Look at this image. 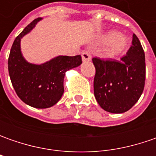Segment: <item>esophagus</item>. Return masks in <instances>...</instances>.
I'll return each mask as SVG.
<instances>
[{"label": "esophagus", "mask_w": 156, "mask_h": 156, "mask_svg": "<svg viewBox=\"0 0 156 156\" xmlns=\"http://www.w3.org/2000/svg\"><path fill=\"white\" fill-rule=\"evenodd\" d=\"M81 58H82V61H83V62H89V61H91V59H92L91 55L87 51L82 52V54H81Z\"/></svg>", "instance_id": "1"}]
</instances>
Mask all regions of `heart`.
<instances>
[{
    "label": "heart",
    "mask_w": 156,
    "mask_h": 156,
    "mask_svg": "<svg viewBox=\"0 0 156 156\" xmlns=\"http://www.w3.org/2000/svg\"><path fill=\"white\" fill-rule=\"evenodd\" d=\"M101 41L104 44L108 43L105 51V56L108 59H116L124 55L129 46V41L126 36L121 35L116 31H109L103 34Z\"/></svg>",
    "instance_id": "b5f03b06"
}]
</instances>
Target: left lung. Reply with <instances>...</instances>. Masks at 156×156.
Segmentation results:
<instances>
[{"label": "left lung", "instance_id": "obj_1", "mask_svg": "<svg viewBox=\"0 0 156 156\" xmlns=\"http://www.w3.org/2000/svg\"><path fill=\"white\" fill-rule=\"evenodd\" d=\"M95 67L94 94L105 111L122 114L129 110L141 97L145 85V54L135 34L127 55L116 61L93 58Z\"/></svg>", "mask_w": 156, "mask_h": 156}]
</instances>
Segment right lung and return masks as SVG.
<instances>
[{
    "label": "right lung",
    "mask_w": 156,
    "mask_h": 156,
    "mask_svg": "<svg viewBox=\"0 0 156 156\" xmlns=\"http://www.w3.org/2000/svg\"><path fill=\"white\" fill-rule=\"evenodd\" d=\"M42 18L34 20L23 29L12 45L9 57V73L19 98L33 108H48L60 101L64 93L66 72L82 63L81 55H59L42 64L26 61L21 51V40Z\"/></svg>",
    "instance_id": "1"
}]
</instances>
